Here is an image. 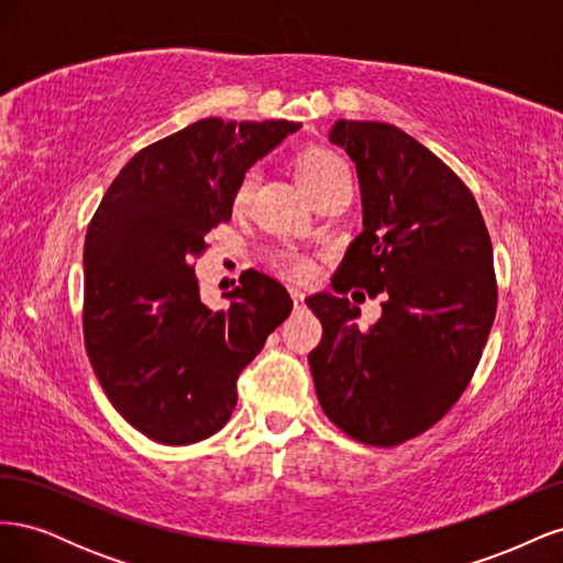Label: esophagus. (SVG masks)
Here are the masks:
<instances>
[{"label":"esophagus","mask_w":563,"mask_h":563,"mask_svg":"<svg viewBox=\"0 0 563 563\" xmlns=\"http://www.w3.org/2000/svg\"><path fill=\"white\" fill-rule=\"evenodd\" d=\"M291 298H294L296 308H300V305L305 302V291H300V288H291Z\"/></svg>","instance_id":"1"}]
</instances>
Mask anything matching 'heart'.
Masks as SVG:
<instances>
[{
    "mask_svg": "<svg viewBox=\"0 0 563 563\" xmlns=\"http://www.w3.org/2000/svg\"><path fill=\"white\" fill-rule=\"evenodd\" d=\"M294 172H296V180L302 187V192L312 201L327 190V187H331L340 176L347 174L343 159L327 147H308L305 152H300L294 162ZM253 183H255L253 174H246L240 180V185H236L234 197H232L234 211H244L249 207L251 195H253ZM279 267L288 277H296V279H308L314 272L312 258H308V255L302 253H284L279 258Z\"/></svg>",
    "mask_w": 563,
    "mask_h": 563,
    "instance_id": "obj_1",
    "label": "heart"
}]
</instances>
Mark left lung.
Masks as SVG:
<instances>
[{"instance_id":"obj_1","label":"left lung","mask_w":563,"mask_h":563,"mask_svg":"<svg viewBox=\"0 0 563 563\" xmlns=\"http://www.w3.org/2000/svg\"><path fill=\"white\" fill-rule=\"evenodd\" d=\"M356 166L364 230L333 294L308 298L321 343L308 362L333 424L371 446H397L449 413L482 360L498 286L479 207L451 168L401 129L338 119L329 133ZM385 292L371 330L344 294Z\"/></svg>"}]
</instances>
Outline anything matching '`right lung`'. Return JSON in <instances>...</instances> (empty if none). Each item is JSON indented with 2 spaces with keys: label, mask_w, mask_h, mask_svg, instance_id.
<instances>
[{
  "label": "right lung",
  "mask_w": 563,
  "mask_h": 563,
  "mask_svg": "<svg viewBox=\"0 0 563 563\" xmlns=\"http://www.w3.org/2000/svg\"><path fill=\"white\" fill-rule=\"evenodd\" d=\"M298 129L199 119L131 157L91 218L84 345L119 416L152 441L187 446L223 428L240 373L291 314L286 288L255 269L228 310H209L192 261L249 168Z\"/></svg>",
  "instance_id": "add662e5"
}]
</instances>
